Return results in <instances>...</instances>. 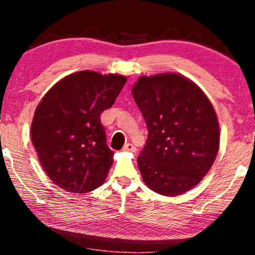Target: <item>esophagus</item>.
Returning a JSON list of instances; mask_svg holds the SVG:
<instances>
[{
	"label": "esophagus",
	"mask_w": 255,
	"mask_h": 255,
	"mask_svg": "<svg viewBox=\"0 0 255 255\" xmlns=\"http://www.w3.org/2000/svg\"><path fill=\"white\" fill-rule=\"evenodd\" d=\"M124 151H127V152H135L136 148H135V146H134L133 144H129V142H128V144H126V145L124 146Z\"/></svg>",
	"instance_id": "obj_1"
}]
</instances>
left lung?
<instances>
[{"mask_svg": "<svg viewBox=\"0 0 255 255\" xmlns=\"http://www.w3.org/2000/svg\"><path fill=\"white\" fill-rule=\"evenodd\" d=\"M133 98L148 129L137 166L146 186L176 197L203 180L219 148L216 111L203 90L177 73L140 77Z\"/></svg>", "mask_w": 255, "mask_h": 255, "instance_id": "left-lung-1", "label": "left lung"}]
</instances>
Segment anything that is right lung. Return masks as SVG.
Returning a JSON list of instances; mask_svg holds the SVG:
<instances>
[{
    "label": "right lung",
    "instance_id": "1",
    "mask_svg": "<svg viewBox=\"0 0 255 255\" xmlns=\"http://www.w3.org/2000/svg\"><path fill=\"white\" fill-rule=\"evenodd\" d=\"M127 78L80 71L61 79L34 111L31 140L56 186L87 193L102 186L114 163L101 114L115 103Z\"/></svg>",
    "mask_w": 255,
    "mask_h": 255
}]
</instances>
